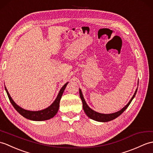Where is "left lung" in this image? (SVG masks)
Here are the masks:
<instances>
[{
    "label": "left lung",
    "mask_w": 153,
    "mask_h": 153,
    "mask_svg": "<svg viewBox=\"0 0 153 153\" xmlns=\"http://www.w3.org/2000/svg\"><path fill=\"white\" fill-rule=\"evenodd\" d=\"M137 91V88L136 90V91H135V93L133 95L132 98L130 99L129 102L128 103L125 107L122 108L120 110H119V111L113 113H110V114H103V113H98L88 107V105L87 104L85 100L83 94L81 93V91L80 88H79V96L81 99V101L83 102V108L84 111L90 119L97 120V121H98V122H108V121H110V120H112L113 119H116L117 117H118L119 115H121L122 113L125 111L126 109L128 107V105L130 104L131 102L132 101L134 98L135 97V96H136Z\"/></svg>",
    "instance_id": "1"
}]
</instances>
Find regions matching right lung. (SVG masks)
Instances as JSON below:
<instances>
[{
    "label": "right lung",
    "mask_w": 153,
    "mask_h": 153,
    "mask_svg": "<svg viewBox=\"0 0 153 153\" xmlns=\"http://www.w3.org/2000/svg\"><path fill=\"white\" fill-rule=\"evenodd\" d=\"M68 83V82L64 85V86L60 88V90L58 94V96L56 97L55 101L52 103V104L51 105H49L48 108H45L44 109L40 110V111H36L24 109L22 108H21L18 105H17L15 103V102L12 100L11 97H10V95L8 93V90H7V88H6V87H5V90L6 91L7 94H8V97L9 98L10 102H11V104L13 106V108L16 109V111L17 112L20 113L21 115L27 119H29L31 120H36V121H42V120H46L53 118V117L56 114V113L58 112L60 98H61L62 95L64 93V91H65L66 85Z\"/></svg>",
    "instance_id": "add662e5"
}]
</instances>
